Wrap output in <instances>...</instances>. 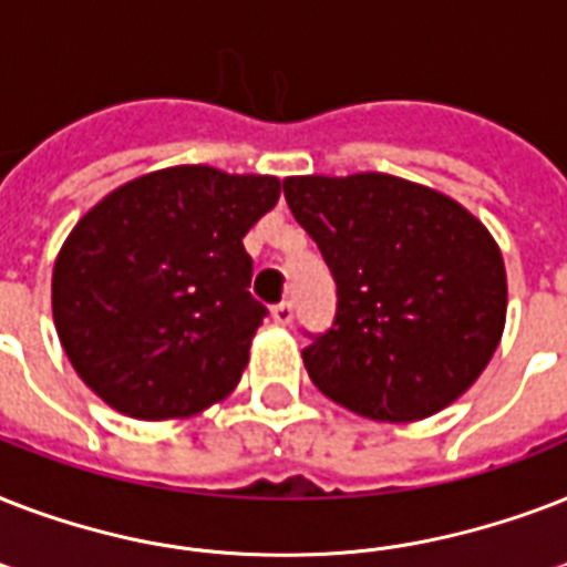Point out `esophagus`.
Here are the masks:
<instances>
[{
	"instance_id": "esophagus-1",
	"label": "esophagus",
	"mask_w": 567,
	"mask_h": 567,
	"mask_svg": "<svg viewBox=\"0 0 567 567\" xmlns=\"http://www.w3.org/2000/svg\"><path fill=\"white\" fill-rule=\"evenodd\" d=\"M270 318H274L279 327H288V323L293 320V306L291 302H279V306H274V309H270Z\"/></svg>"
}]
</instances>
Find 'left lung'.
<instances>
[{
	"label": "left lung",
	"instance_id": "8db88e82",
	"mask_svg": "<svg viewBox=\"0 0 567 567\" xmlns=\"http://www.w3.org/2000/svg\"><path fill=\"white\" fill-rule=\"evenodd\" d=\"M285 199L336 279L311 382L371 421H421L474 385L506 320V270L474 214L414 182L293 176Z\"/></svg>",
	"mask_w": 567,
	"mask_h": 567
}]
</instances>
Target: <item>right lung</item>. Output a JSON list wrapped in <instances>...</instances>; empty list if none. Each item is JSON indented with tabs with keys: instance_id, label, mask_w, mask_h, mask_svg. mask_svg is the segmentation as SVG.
I'll use <instances>...</instances> for the list:
<instances>
[{
	"instance_id": "1",
	"label": "right lung",
	"mask_w": 567,
	"mask_h": 567,
	"mask_svg": "<svg viewBox=\"0 0 567 567\" xmlns=\"http://www.w3.org/2000/svg\"><path fill=\"white\" fill-rule=\"evenodd\" d=\"M279 199L274 176L185 164L84 214L52 274V315L84 385L117 412L164 421L238 385L267 309L249 293L244 235Z\"/></svg>"
}]
</instances>
